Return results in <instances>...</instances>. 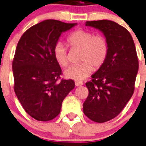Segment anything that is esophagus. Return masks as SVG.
<instances>
[{
	"instance_id": "34e87169",
	"label": "esophagus",
	"mask_w": 146,
	"mask_h": 146,
	"mask_svg": "<svg viewBox=\"0 0 146 146\" xmlns=\"http://www.w3.org/2000/svg\"><path fill=\"white\" fill-rule=\"evenodd\" d=\"M75 85H76V86H82L83 85V82L82 81H76L75 82Z\"/></svg>"
}]
</instances>
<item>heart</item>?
Returning <instances> with one entry per match:
<instances>
[{
  "label": "heart",
  "instance_id": "b5f03b06",
  "mask_svg": "<svg viewBox=\"0 0 146 146\" xmlns=\"http://www.w3.org/2000/svg\"><path fill=\"white\" fill-rule=\"evenodd\" d=\"M68 45L73 48L81 49L80 64L71 66L66 70L64 75L67 78L82 80L93 70V66L100 68L107 58L109 45L107 40L102 35H95L90 31L78 29L72 32L67 38ZM53 55L56 61L61 67L68 64L67 49L61 42L54 47Z\"/></svg>",
  "mask_w": 146,
  "mask_h": 146
}]
</instances>
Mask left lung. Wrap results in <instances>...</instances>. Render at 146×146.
I'll use <instances>...</instances> for the list:
<instances>
[{"label":"left lung","instance_id":"obj_1","mask_svg":"<svg viewBox=\"0 0 146 146\" xmlns=\"http://www.w3.org/2000/svg\"><path fill=\"white\" fill-rule=\"evenodd\" d=\"M85 25L102 32L109 45L105 62L85 84L89 95L83 103L84 114L103 123L115 118L133 95L138 60L133 38L126 28L107 20L88 21Z\"/></svg>","mask_w":146,"mask_h":146}]
</instances>
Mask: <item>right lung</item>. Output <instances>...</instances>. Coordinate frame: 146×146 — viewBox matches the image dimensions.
Wrapping results in <instances>:
<instances>
[{
    "instance_id": "right-lung-1",
    "label": "right lung",
    "mask_w": 146,
    "mask_h": 146,
    "mask_svg": "<svg viewBox=\"0 0 146 146\" xmlns=\"http://www.w3.org/2000/svg\"><path fill=\"white\" fill-rule=\"evenodd\" d=\"M76 25L46 20L29 28L19 40L13 61L14 90L26 112L36 120L56 117L74 88L73 80L57 82L61 68L53 49L61 34Z\"/></svg>"
}]
</instances>
